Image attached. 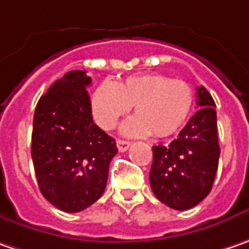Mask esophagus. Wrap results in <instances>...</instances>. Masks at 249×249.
I'll return each mask as SVG.
<instances>
[{"mask_svg":"<svg viewBox=\"0 0 249 249\" xmlns=\"http://www.w3.org/2000/svg\"><path fill=\"white\" fill-rule=\"evenodd\" d=\"M129 145H131V143H129L128 141H124V139H118V141H117V147H118L120 152H125V150L129 147Z\"/></svg>","mask_w":249,"mask_h":249,"instance_id":"1","label":"esophagus"}]
</instances>
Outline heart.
<instances>
[{"instance_id":"b5f03b06","label":"heart","mask_w":249,"mask_h":249,"mask_svg":"<svg viewBox=\"0 0 249 249\" xmlns=\"http://www.w3.org/2000/svg\"><path fill=\"white\" fill-rule=\"evenodd\" d=\"M132 106L136 117L123 125L125 135L153 134L166 138L176 134L188 120L194 92L187 82L160 73H142L118 83L102 82L92 94L94 120L104 129L115 126Z\"/></svg>"}]
</instances>
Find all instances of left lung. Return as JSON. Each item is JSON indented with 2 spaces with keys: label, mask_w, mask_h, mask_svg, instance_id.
I'll list each match as a JSON object with an SVG mask.
<instances>
[{
  "label": "left lung",
  "mask_w": 249,
  "mask_h": 249,
  "mask_svg": "<svg viewBox=\"0 0 249 249\" xmlns=\"http://www.w3.org/2000/svg\"><path fill=\"white\" fill-rule=\"evenodd\" d=\"M200 107L168 146H153L149 181L160 202L188 211L205 199L219 166V138L214 100L203 86L196 88Z\"/></svg>",
  "instance_id": "obj_1"
}]
</instances>
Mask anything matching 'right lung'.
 <instances>
[{"instance_id":"1","label":"right lung","mask_w":249,"mask_h":249,"mask_svg":"<svg viewBox=\"0 0 249 249\" xmlns=\"http://www.w3.org/2000/svg\"><path fill=\"white\" fill-rule=\"evenodd\" d=\"M92 78L71 71L38 100L32 159L38 188L57 209L81 212L103 195L115 141L93 123L86 88Z\"/></svg>"}]
</instances>
